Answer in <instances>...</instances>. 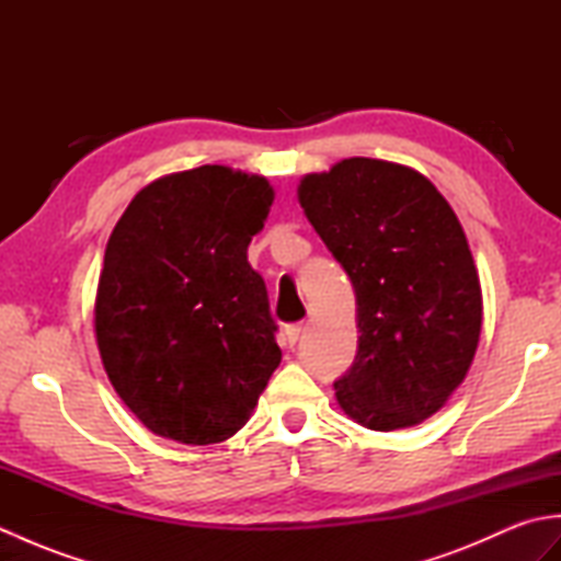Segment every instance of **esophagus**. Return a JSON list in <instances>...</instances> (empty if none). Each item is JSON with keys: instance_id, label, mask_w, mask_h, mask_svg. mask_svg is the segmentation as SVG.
<instances>
[{"instance_id": "34e87169", "label": "esophagus", "mask_w": 561, "mask_h": 561, "mask_svg": "<svg viewBox=\"0 0 561 561\" xmlns=\"http://www.w3.org/2000/svg\"><path fill=\"white\" fill-rule=\"evenodd\" d=\"M301 332H304V325L301 323H296V325H289L287 330H284V342H287V347L291 350L296 342H299V337H301Z\"/></svg>"}]
</instances>
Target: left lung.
Returning <instances> with one entry per match:
<instances>
[{"label": "left lung", "instance_id": "left-lung-1", "mask_svg": "<svg viewBox=\"0 0 561 561\" xmlns=\"http://www.w3.org/2000/svg\"><path fill=\"white\" fill-rule=\"evenodd\" d=\"M296 195L356 296L359 350L337 404L374 432L422 424L468 376L482 330L456 211L420 171L364 157L304 175Z\"/></svg>", "mask_w": 561, "mask_h": 561}]
</instances>
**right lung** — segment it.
I'll return each mask as SVG.
<instances>
[{
    "instance_id": "add662e5",
    "label": "right lung",
    "mask_w": 561,
    "mask_h": 561,
    "mask_svg": "<svg viewBox=\"0 0 561 561\" xmlns=\"http://www.w3.org/2000/svg\"><path fill=\"white\" fill-rule=\"evenodd\" d=\"M272 202L267 178L199 165L141 187L115 224L93 332L115 392L157 436L231 438L282 362L248 262Z\"/></svg>"
}]
</instances>
